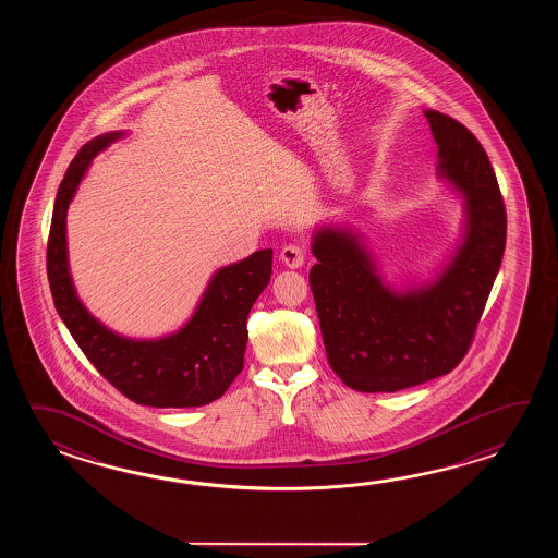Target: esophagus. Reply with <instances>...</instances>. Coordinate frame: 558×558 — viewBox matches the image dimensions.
Listing matches in <instances>:
<instances>
[{"mask_svg": "<svg viewBox=\"0 0 558 558\" xmlns=\"http://www.w3.org/2000/svg\"><path fill=\"white\" fill-rule=\"evenodd\" d=\"M281 262H283L289 269L303 267V263H305V247H301V245H296V243L284 245L283 251H281Z\"/></svg>", "mask_w": 558, "mask_h": 558, "instance_id": "34e87169", "label": "esophagus"}]
</instances>
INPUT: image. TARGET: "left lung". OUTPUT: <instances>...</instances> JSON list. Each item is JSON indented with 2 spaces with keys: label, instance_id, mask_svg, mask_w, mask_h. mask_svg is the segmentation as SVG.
I'll return each mask as SVG.
<instances>
[{
  "label": "left lung",
  "instance_id": "8db88e82",
  "mask_svg": "<svg viewBox=\"0 0 558 558\" xmlns=\"http://www.w3.org/2000/svg\"><path fill=\"white\" fill-rule=\"evenodd\" d=\"M439 147L437 175L463 199L461 241L423 283H385L351 227L313 233L308 271L332 371L361 392H395L451 373L466 355L497 279L507 214L485 149L457 119L423 111Z\"/></svg>",
  "mask_w": 558,
  "mask_h": 558
}]
</instances>
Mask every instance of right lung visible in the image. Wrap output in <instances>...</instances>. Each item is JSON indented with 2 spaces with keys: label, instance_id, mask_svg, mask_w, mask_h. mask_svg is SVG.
I'll use <instances>...</instances> for the list:
<instances>
[{
  "label": "right lung",
  "instance_id": "1",
  "mask_svg": "<svg viewBox=\"0 0 558 558\" xmlns=\"http://www.w3.org/2000/svg\"><path fill=\"white\" fill-rule=\"evenodd\" d=\"M125 131L85 143L61 179L48 241L49 289L61 320L104 377L118 391L147 407H203L219 399L243 368L251 307L271 281L274 251L217 269L190 320L157 339L111 331L77 296L68 259V209L94 157Z\"/></svg>",
  "mask_w": 558,
  "mask_h": 558
}]
</instances>
